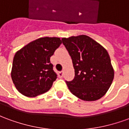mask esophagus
Listing matches in <instances>:
<instances>
[{
	"label": "esophagus",
	"instance_id": "obj_1",
	"mask_svg": "<svg viewBox=\"0 0 129 129\" xmlns=\"http://www.w3.org/2000/svg\"><path fill=\"white\" fill-rule=\"evenodd\" d=\"M63 71H60V72L58 73V77H59V78H61L62 77H63Z\"/></svg>",
	"mask_w": 129,
	"mask_h": 129
}]
</instances>
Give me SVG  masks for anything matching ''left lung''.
I'll return each mask as SVG.
<instances>
[{
  "mask_svg": "<svg viewBox=\"0 0 129 129\" xmlns=\"http://www.w3.org/2000/svg\"><path fill=\"white\" fill-rule=\"evenodd\" d=\"M71 56L75 77L66 81L73 95L95 101L105 95L114 78L111 59L105 48L86 35L62 39Z\"/></svg>",
  "mask_w": 129,
  "mask_h": 129,
  "instance_id": "left-lung-1",
  "label": "left lung"
}]
</instances>
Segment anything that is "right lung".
Here are the masks:
<instances>
[{"mask_svg":"<svg viewBox=\"0 0 129 129\" xmlns=\"http://www.w3.org/2000/svg\"><path fill=\"white\" fill-rule=\"evenodd\" d=\"M61 43L57 37H43L30 42L15 54L11 76L18 92L34 97L50 89L57 78L50 57Z\"/></svg>","mask_w":129,"mask_h":129,"instance_id":"right-lung-1","label":"right lung"}]
</instances>
